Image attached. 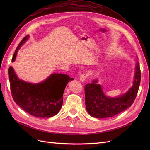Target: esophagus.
Instances as JSON below:
<instances>
[{
  "instance_id": "obj_1",
  "label": "esophagus",
  "mask_w": 150,
  "mask_h": 150,
  "mask_svg": "<svg viewBox=\"0 0 150 150\" xmlns=\"http://www.w3.org/2000/svg\"><path fill=\"white\" fill-rule=\"evenodd\" d=\"M86 79V75L85 74H82L80 77V80L81 82H84Z\"/></svg>"
}]
</instances>
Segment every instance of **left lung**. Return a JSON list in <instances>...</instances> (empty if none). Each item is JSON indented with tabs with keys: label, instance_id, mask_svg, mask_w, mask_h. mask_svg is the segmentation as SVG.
I'll use <instances>...</instances> for the list:
<instances>
[{
	"label": "left lung",
	"instance_id": "obj_1",
	"mask_svg": "<svg viewBox=\"0 0 150 150\" xmlns=\"http://www.w3.org/2000/svg\"><path fill=\"white\" fill-rule=\"evenodd\" d=\"M140 78L139 63L137 61L132 86L127 92L114 97L106 95L101 85L98 84V80H92L84 88L85 105L88 112L93 117L105 119L113 117L128 109L135 100Z\"/></svg>",
	"mask_w": 150,
	"mask_h": 150
}]
</instances>
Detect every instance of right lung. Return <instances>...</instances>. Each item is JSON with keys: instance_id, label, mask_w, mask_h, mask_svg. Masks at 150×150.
Instances as JSON below:
<instances>
[{"instance_id": "add662e5", "label": "right lung", "mask_w": 150, "mask_h": 150, "mask_svg": "<svg viewBox=\"0 0 150 150\" xmlns=\"http://www.w3.org/2000/svg\"><path fill=\"white\" fill-rule=\"evenodd\" d=\"M29 38H23L16 49L12 62L16 58L18 50ZM10 89L14 101L28 114L40 118L56 115L62 107V96L67 83L74 78L62 74H50L44 81L33 83L19 79L14 69H8Z\"/></svg>"}]
</instances>
